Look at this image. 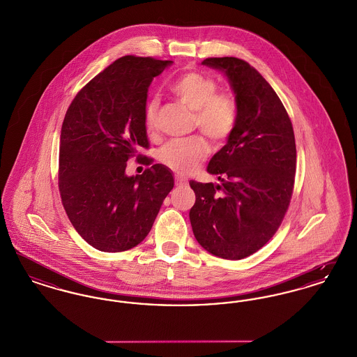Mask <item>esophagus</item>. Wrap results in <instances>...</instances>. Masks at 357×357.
I'll return each instance as SVG.
<instances>
[{
    "label": "esophagus",
    "instance_id": "34e87169",
    "mask_svg": "<svg viewBox=\"0 0 357 357\" xmlns=\"http://www.w3.org/2000/svg\"><path fill=\"white\" fill-rule=\"evenodd\" d=\"M175 185L178 187H183L187 185V179L186 178H182V176H175Z\"/></svg>",
    "mask_w": 357,
    "mask_h": 357
}]
</instances>
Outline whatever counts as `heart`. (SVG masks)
I'll return each instance as SVG.
<instances>
[{"mask_svg":"<svg viewBox=\"0 0 357 357\" xmlns=\"http://www.w3.org/2000/svg\"><path fill=\"white\" fill-rule=\"evenodd\" d=\"M171 93L194 111L195 126L213 142L222 143L236 130L238 121V102L231 92L217 91L213 77L201 72H186L171 82ZM158 100L144 105V127L149 134L156 130ZM208 153V144L204 136L172 140L159 151V160L178 174H187L197 169Z\"/></svg>","mask_w":357,"mask_h":357,"instance_id":"b5f03b06","label":"heart"}]
</instances>
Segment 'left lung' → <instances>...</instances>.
I'll return each mask as SVG.
<instances>
[{
	"label": "left lung",
	"instance_id": "8db88e82",
	"mask_svg": "<svg viewBox=\"0 0 357 357\" xmlns=\"http://www.w3.org/2000/svg\"><path fill=\"white\" fill-rule=\"evenodd\" d=\"M238 102L236 130L208 162L221 185L190 182V222L198 243L225 259H242L275 234L288 210L296 174L291 121L271 84L237 57H208Z\"/></svg>",
	"mask_w": 357,
	"mask_h": 357
}]
</instances>
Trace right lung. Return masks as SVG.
Wrapping results in <instances>:
<instances>
[{
	"mask_svg": "<svg viewBox=\"0 0 357 357\" xmlns=\"http://www.w3.org/2000/svg\"><path fill=\"white\" fill-rule=\"evenodd\" d=\"M171 64L120 57L79 91L66 114L59 158L61 202L76 231L100 252L139 245L174 187L172 172L159 163L142 175L126 174L136 149H149L143 119L149 86ZM146 162L153 159L146 156Z\"/></svg>",
	"mask_w": 357,
	"mask_h": 357,
	"instance_id": "1",
	"label": "right lung"
}]
</instances>
